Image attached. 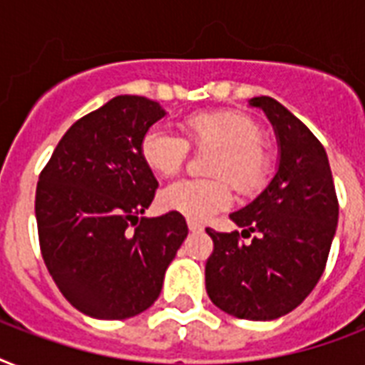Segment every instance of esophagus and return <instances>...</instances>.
I'll return each mask as SVG.
<instances>
[{"instance_id":"obj_1","label":"esophagus","mask_w":365,"mask_h":365,"mask_svg":"<svg viewBox=\"0 0 365 365\" xmlns=\"http://www.w3.org/2000/svg\"><path fill=\"white\" fill-rule=\"evenodd\" d=\"M187 227H189V231H193V233H199V231H202V229H205L199 222H193V220H187Z\"/></svg>"}]
</instances>
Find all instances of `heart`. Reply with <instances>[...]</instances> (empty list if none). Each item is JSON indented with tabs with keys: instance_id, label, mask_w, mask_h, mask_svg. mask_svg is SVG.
Returning <instances> with one entry per match:
<instances>
[{
	"instance_id": "obj_1",
	"label": "heart",
	"mask_w": 365,
	"mask_h": 365,
	"mask_svg": "<svg viewBox=\"0 0 365 365\" xmlns=\"http://www.w3.org/2000/svg\"><path fill=\"white\" fill-rule=\"evenodd\" d=\"M183 138L165 128H149L140 142L143 163L159 176H174L187 163L189 148L212 151L206 174L216 178L180 180L160 193L166 210L193 222H206L225 210L233 195H254L271 174V155L263 145V130L252 117L239 111L193 113L182 121Z\"/></svg>"
}]
</instances>
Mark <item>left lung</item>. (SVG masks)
I'll use <instances>...</instances> for the list:
<instances>
[{"label": "left lung", "instance_id": "1", "mask_svg": "<svg viewBox=\"0 0 365 365\" xmlns=\"http://www.w3.org/2000/svg\"><path fill=\"white\" fill-rule=\"evenodd\" d=\"M272 123L280 163L271 183L242 210L239 231L206 229L214 252L206 261L212 303L242 320H274L301 305L322 277L334 240L339 202L328 155L314 134L269 96L250 100Z\"/></svg>", "mask_w": 365, "mask_h": 365}]
</instances>
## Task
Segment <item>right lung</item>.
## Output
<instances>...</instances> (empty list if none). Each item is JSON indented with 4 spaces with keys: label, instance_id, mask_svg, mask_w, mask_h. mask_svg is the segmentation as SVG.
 Masks as SVG:
<instances>
[{
    "label": "right lung",
    "instance_id": "right-lung-1",
    "mask_svg": "<svg viewBox=\"0 0 365 365\" xmlns=\"http://www.w3.org/2000/svg\"><path fill=\"white\" fill-rule=\"evenodd\" d=\"M160 117L153 100L115 96L70 126L39 174L43 261L83 314L123 320L149 309L187 237L178 212L142 217L159 183L140 142Z\"/></svg>",
    "mask_w": 365,
    "mask_h": 365
}]
</instances>
